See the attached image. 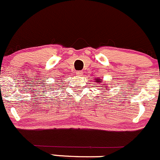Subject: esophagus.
<instances>
[{"mask_svg": "<svg viewBox=\"0 0 160 160\" xmlns=\"http://www.w3.org/2000/svg\"><path fill=\"white\" fill-rule=\"evenodd\" d=\"M76 74H77V75H78V76H81L82 74V71H76Z\"/></svg>", "mask_w": 160, "mask_h": 160, "instance_id": "1", "label": "esophagus"}]
</instances>
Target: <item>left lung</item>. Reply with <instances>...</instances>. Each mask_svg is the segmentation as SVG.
<instances>
[{
	"instance_id": "8db88e82",
	"label": "left lung",
	"mask_w": 160,
	"mask_h": 160,
	"mask_svg": "<svg viewBox=\"0 0 160 160\" xmlns=\"http://www.w3.org/2000/svg\"><path fill=\"white\" fill-rule=\"evenodd\" d=\"M97 84H100V87H102V89H105V90H108V83H105V84H103V82H102V81L100 80V78H97Z\"/></svg>"
}]
</instances>
